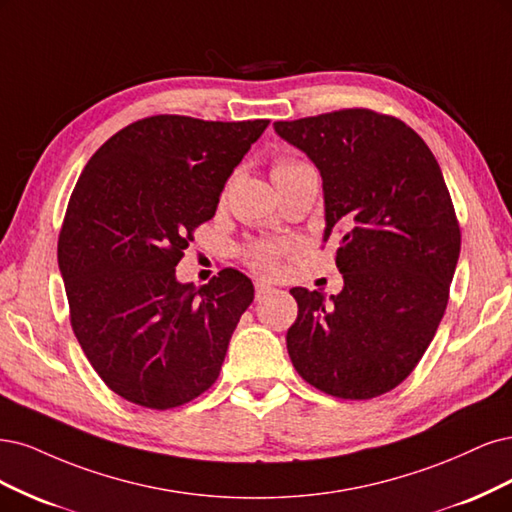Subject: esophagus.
Masks as SVG:
<instances>
[{"label": "esophagus", "mask_w": 512, "mask_h": 512, "mask_svg": "<svg viewBox=\"0 0 512 512\" xmlns=\"http://www.w3.org/2000/svg\"><path fill=\"white\" fill-rule=\"evenodd\" d=\"M270 293H274V287L268 285V283H263V280H257V283H255V300H263Z\"/></svg>", "instance_id": "1"}]
</instances>
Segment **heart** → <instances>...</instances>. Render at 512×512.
<instances>
[{
  "instance_id": "obj_1",
  "label": "heart",
  "mask_w": 512,
  "mask_h": 512,
  "mask_svg": "<svg viewBox=\"0 0 512 512\" xmlns=\"http://www.w3.org/2000/svg\"><path fill=\"white\" fill-rule=\"evenodd\" d=\"M302 166H306V163L293 159V157H278L272 166V176L291 172V170L302 168ZM283 253H285V246H280V244L253 242L242 251V257L253 270H257L261 274H276L278 261H280V257H283Z\"/></svg>"
}]
</instances>
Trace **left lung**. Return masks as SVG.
Instances as JSON below:
<instances>
[{"instance_id":"obj_1","label":"left lung","mask_w":512,"mask_h":512,"mask_svg":"<svg viewBox=\"0 0 512 512\" xmlns=\"http://www.w3.org/2000/svg\"><path fill=\"white\" fill-rule=\"evenodd\" d=\"M274 129L321 172L344 278L329 300L291 289L293 368L334 398H378L417 368L447 310L461 246L451 193L430 146L391 114L342 108Z\"/></svg>"}]
</instances>
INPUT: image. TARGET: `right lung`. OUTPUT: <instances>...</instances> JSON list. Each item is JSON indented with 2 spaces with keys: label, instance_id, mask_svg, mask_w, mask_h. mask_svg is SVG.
Segmentation results:
<instances>
[{
  "label": "right lung",
  "instance_id": "1",
  "mask_svg": "<svg viewBox=\"0 0 512 512\" xmlns=\"http://www.w3.org/2000/svg\"><path fill=\"white\" fill-rule=\"evenodd\" d=\"M268 123L155 114L117 131L82 170L57 259L74 334L123 400L168 410L219 378L253 283L225 268L208 285H180L174 270Z\"/></svg>",
  "mask_w": 512,
  "mask_h": 512
}]
</instances>
